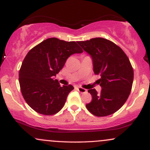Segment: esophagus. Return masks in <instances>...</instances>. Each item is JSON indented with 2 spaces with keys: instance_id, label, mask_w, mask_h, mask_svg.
<instances>
[{
  "instance_id": "obj_1",
  "label": "esophagus",
  "mask_w": 150,
  "mask_h": 150,
  "mask_svg": "<svg viewBox=\"0 0 150 150\" xmlns=\"http://www.w3.org/2000/svg\"><path fill=\"white\" fill-rule=\"evenodd\" d=\"M77 90H78L80 93H86L87 92V89L82 88V87H77Z\"/></svg>"
}]
</instances>
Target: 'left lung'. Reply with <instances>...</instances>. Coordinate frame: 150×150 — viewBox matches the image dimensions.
Returning a JSON list of instances; mask_svg holds the SVG:
<instances>
[{"mask_svg": "<svg viewBox=\"0 0 150 150\" xmlns=\"http://www.w3.org/2000/svg\"><path fill=\"white\" fill-rule=\"evenodd\" d=\"M92 56L94 73L101 91L89 89L92 100L86 104L90 113L98 117L109 116L116 112L127 101L133 82V68L129 58L116 44L101 37L77 42Z\"/></svg>", "mask_w": 150, "mask_h": 150, "instance_id": "left-lung-1", "label": "left lung"}]
</instances>
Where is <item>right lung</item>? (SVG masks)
Instances as JSON below:
<instances>
[{
    "instance_id": "add662e5",
    "label": "right lung",
    "mask_w": 150,
    "mask_h": 150,
    "mask_svg": "<svg viewBox=\"0 0 150 150\" xmlns=\"http://www.w3.org/2000/svg\"><path fill=\"white\" fill-rule=\"evenodd\" d=\"M77 42L49 38L27 53L19 72V82L23 98L36 112L50 116L64 106L71 85L61 87L53 76L64 66L68 58L82 52Z\"/></svg>"
}]
</instances>
